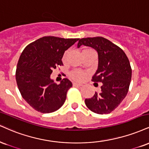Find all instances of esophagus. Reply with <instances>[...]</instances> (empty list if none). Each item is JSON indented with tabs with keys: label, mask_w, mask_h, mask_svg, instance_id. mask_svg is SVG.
Wrapping results in <instances>:
<instances>
[{
	"label": "esophagus",
	"mask_w": 149,
	"mask_h": 149,
	"mask_svg": "<svg viewBox=\"0 0 149 149\" xmlns=\"http://www.w3.org/2000/svg\"><path fill=\"white\" fill-rule=\"evenodd\" d=\"M73 86H75V87H81V86H82V84L77 83V82H73Z\"/></svg>",
	"instance_id": "1"
}]
</instances>
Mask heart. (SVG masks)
<instances>
[{
    "instance_id": "heart-1",
    "label": "heart",
    "mask_w": 149,
    "mask_h": 149,
    "mask_svg": "<svg viewBox=\"0 0 149 149\" xmlns=\"http://www.w3.org/2000/svg\"><path fill=\"white\" fill-rule=\"evenodd\" d=\"M71 77L74 80H81L83 79L84 77H85V74H84V73L82 72V71L76 70V71H73L71 73Z\"/></svg>"
}]
</instances>
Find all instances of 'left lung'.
I'll return each instance as SVG.
<instances>
[{"mask_svg": "<svg viewBox=\"0 0 149 149\" xmlns=\"http://www.w3.org/2000/svg\"><path fill=\"white\" fill-rule=\"evenodd\" d=\"M92 47L98 53V69L92 77L94 82H101V91L95 92L85 104L92 112L110 113L126 97L132 76V69L126 53L121 48L102 37L80 39L77 47Z\"/></svg>", "mask_w": 149, "mask_h": 149, "instance_id": "1", "label": "left lung"}]
</instances>
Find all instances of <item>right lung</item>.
<instances>
[{"label": "right lung", "mask_w": 149, "mask_h": 149, "mask_svg": "<svg viewBox=\"0 0 149 149\" xmlns=\"http://www.w3.org/2000/svg\"><path fill=\"white\" fill-rule=\"evenodd\" d=\"M78 39L48 36L24 48L17 64L16 80L23 99L35 110L51 113L63 105L72 83L64 78L57 85L51 75L53 69L63 65L64 52Z\"/></svg>", "instance_id": "1"}]
</instances>
